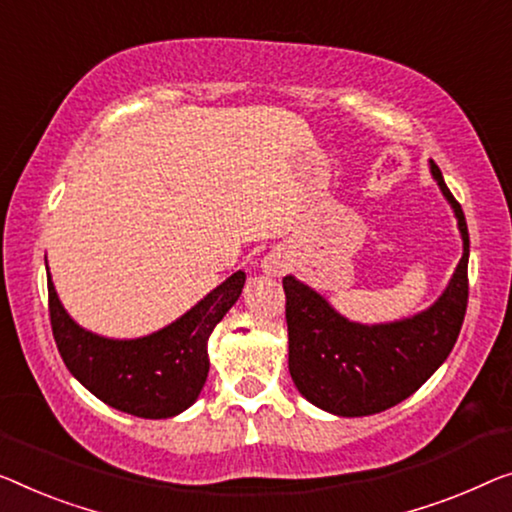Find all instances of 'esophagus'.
<instances>
[{
    "instance_id": "34e87169",
    "label": "esophagus",
    "mask_w": 512,
    "mask_h": 512,
    "mask_svg": "<svg viewBox=\"0 0 512 512\" xmlns=\"http://www.w3.org/2000/svg\"><path fill=\"white\" fill-rule=\"evenodd\" d=\"M287 266H289L287 257L280 255V253H269V255L264 257V262H262V269H264L266 276H273V278L282 276V273L287 271Z\"/></svg>"
}]
</instances>
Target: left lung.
Segmentation results:
<instances>
[{
    "label": "left lung",
    "instance_id": "left-lung-1",
    "mask_svg": "<svg viewBox=\"0 0 512 512\" xmlns=\"http://www.w3.org/2000/svg\"><path fill=\"white\" fill-rule=\"evenodd\" d=\"M430 172L462 236L460 264L430 308L395 322L361 324L340 315L299 278H282L289 375L305 400L329 414L356 418L395 407L416 393L455 347L469 299V230L434 160Z\"/></svg>",
    "mask_w": 512,
    "mask_h": 512
}]
</instances>
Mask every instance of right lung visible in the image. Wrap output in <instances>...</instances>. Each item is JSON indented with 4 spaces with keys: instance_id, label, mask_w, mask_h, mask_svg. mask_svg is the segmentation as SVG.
<instances>
[{
    "instance_id": "right-lung-1",
    "label": "right lung",
    "mask_w": 512,
    "mask_h": 512,
    "mask_svg": "<svg viewBox=\"0 0 512 512\" xmlns=\"http://www.w3.org/2000/svg\"><path fill=\"white\" fill-rule=\"evenodd\" d=\"M243 285L246 273L236 271L160 331L117 340L82 329L61 305L48 271L52 335L68 372L98 400L137 418H172L200 398L209 375V335L239 301Z\"/></svg>"
}]
</instances>
